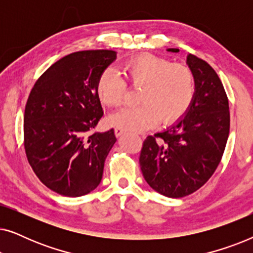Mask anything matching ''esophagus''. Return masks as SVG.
I'll list each match as a JSON object with an SVG mask.
<instances>
[{
	"instance_id": "34e87169",
	"label": "esophagus",
	"mask_w": 253,
	"mask_h": 253,
	"mask_svg": "<svg viewBox=\"0 0 253 253\" xmlns=\"http://www.w3.org/2000/svg\"><path fill=\"white\" fill-rule=\"evenodd\" d=\"M124 133V130L121 129V127H115V136L121 137Z\"/></svg>"
}]
</instances>
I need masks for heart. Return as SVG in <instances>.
<instances>
[{
    "mask_svg": "<svg viewBox=\"0 0 253 253\" xmlns=\"http://www.w3.org/2000/svg\"><path fill=\"white\" fill-rule=\"evenodd\" d=\"M126 82L141 87L139 106L126 107L108 117L110 126L126 131H144L160 122L171 124L186 113L195 95V78L186 65L171 63L153 54H140L122 65ZM96 94L103 105L117 107L126 93V82L112 68H107L96 81Z\"/></svg>",
    "mask_w": 253,
    "mask_h": 253,
    "instance_id": "b5f03b06",
    "label": "heart"
}]
</instances>
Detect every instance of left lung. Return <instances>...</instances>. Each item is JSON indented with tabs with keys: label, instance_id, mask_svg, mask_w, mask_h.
Masks as SVG:
<instances>
[{
	"label": "left lung",
	"instance_id": "left-lung-1",
	"mask_svg": "<svg viewBox=\"0 0 253 253\" xmlns=\"http://www.w3.org/2000/svg\"><path fill=\"white\" fill-rule=\"evenodd\" d=\"M168 51L178 53L177 48ZM195 78V95L174 126L148 136L139 164L145 181L169 198H182L202 188L222 159L229 136V103L219 76L202 58L186 57Z\"/></svg>",
	"mask_w": 253,
	"mask_h": 253
}]
</instances>
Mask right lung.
I'll return each instance as SVG.
<instances>
[{
    "mask_svg": "<svg viewBox=\"0 0 253 253\" xmlns=\"http://www.w3.org/2000/svg\"><path fill=\"white\" fill-rule=\"evenodd\" d=\"M114 50H82L50 65L36 82L24 114V147L38 178L51 191L81 197L100 184L116 137L96 132L103 115L99 76Z\"/></svg>",
    "mask_w": 253,
    "mask_h": 253,
    "instance_id": "1",
    "label": "right lung"
}]
</instances>
